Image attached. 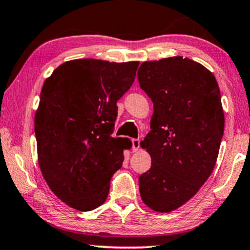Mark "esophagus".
I'll return each instance as SVG.
<instances>
[{"label": "esophagus", "instance_id": "obj_1", "mask_svg": "<svg viewBox=\"0 0 250 250\" xmlns=\"http://www.w3.org/2000/svg\"><path fill=\"white\" fill-rule=\"evenodd\" d=\"M131 142H133V151H137V150L140 149L141 140H140V138H134Z\"/></svg>", "mask_w": 250, "mask_h": 250}]
</instances>
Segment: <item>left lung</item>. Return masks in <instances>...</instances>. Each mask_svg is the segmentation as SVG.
Segmentation results:
<instances>
[{
	"mask_svg": "<svg viewBox=\"0 0 250 250\" xmlns=\"http://www.w3.org/2000/svg\"><path fill=\"white\" fill-rule=\"evenodd\" d=\"M137 78L154 104L151 130L141 142L151 156L138 178L141 198L156 212H171L214 169L225 128L220 89L207 68L183 57L144 62Z\"/></svg>",
	"mask_w": 250,
	"mask_h": 250,
	"instance_id": "obj_1",
	"label": "left lung"
}]
</instances>
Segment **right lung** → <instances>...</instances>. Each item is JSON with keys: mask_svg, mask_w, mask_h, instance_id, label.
Returning a JSON list of instances; mask_svg holds the SVG:
<instances>
[{"mask_svg": "<svg viewBox=\"0 0 250 250\" xmlns=\"http://www.w3.org/2000/svg\"><path fill=\"white\" fill-rule=\"evenodd\" d=\"M138 62L77 59L45 80L35 116L38 162L51 191L77 211L95 209L121 169L127 137H113L116 102L133 85Z\"/></svg>", "mask_w": 250, "mask_h": 250, "instance_id": "1", "label": "right lung"}]
</instances>
